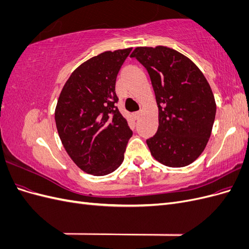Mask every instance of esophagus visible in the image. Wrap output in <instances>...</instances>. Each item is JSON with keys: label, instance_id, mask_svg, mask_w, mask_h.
<instances>
[{"label": "esophagus", "instance_id": "34e87169", "mask_svg": "<svg viewBox=\"0 0 249 249\" xmlns=\"http://www.w3.org/2000/svg\"><path fill=\"white\" fill-rule=\"evenodd\" d=\"M133 116H134V118H135V119H139V118L141 117V112H140V111H138V112H135V113H133Z\"/></svg>", "mask_w": 249, "mask_h": 249}]
</instances>
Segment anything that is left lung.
Listing matches in <instances>:
<instances>
[{"instance_id": "8db88e82", "label": "left lung", "mask_w": 249, "mask_h": 249, "mask_svg": "<svg viewBox=\"0 0 249 249\" xmlns=\"http://www.w3.org/2000/svg\"><path fill=\"white\" fill-rule=\"evenodd\" d=\"M131 56L147 70L159 110V127L146 140L150 154L166 166H187L212 133L216 102L209 82L191 59L167 47H137Z\"/></svg>"}]
</instances>
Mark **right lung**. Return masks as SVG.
<instances>
[{"label":"right lung","mask_w":249,"mask_h":249,"mask_svg":"<svg viewBox=\"0 0 249 249\" xmlns=\"http://www.w3.org/2000/svg\"><path fill=\"white\" fill-rule=\"evenodd\" d=\"M131 51H106L88 59L71 72L57 102L56 126L66 153L92 176H106L122 165L133 135L115 106L117 73Z\"/></svg>","instance_id":"1"}]
</instances>
